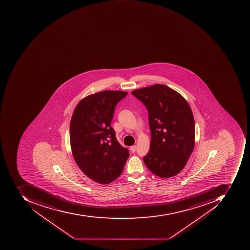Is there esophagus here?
Instances as JSON below:
<instances>
[{
  "mask_svg": "<svg viewBox=\"0 0 250 250\" xmlns=\"http://www.w3.org/2000/svg\"><path fill=\"white\" fill-rule=\"evenodd\" d=\"M130 149H131V152L134 153V152H135L136 150H137V146H131V148H130Z\"/></svg>",
  "mask_w": 250,
  "mask_h": 250,
  "instance_id": "1",
  "label": "esophagus"
}]
</instances>
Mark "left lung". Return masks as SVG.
<instances>
[{"label":"left lung","instance_id":"8db88e82","mask_svg":"<svg viewBox=\"0 0 250 250\" xmlns=\"http://www.w3.org/2000/svg\"><path fill=\"white\" fill-rule=\"evenodd\" d=\"M146 107L150 148L144 157L147 168L162 178L178 174L194 146V120L188 102L178 92L156 84L131 92Z\"/></svg>","mask_w":250,"mask_h":250}]
</instances>
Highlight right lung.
Returning <instances> with one entry per match:
<instances>
[{
	"mask_svg": "<svg viewBox=\"0 0 250 250\" xmlns=\"http://www.w3.org/2000/svg\"><path fill=\"white\" fill-rule=\"evenodd\" d=\"M127 92L103 91L79 102L70 125L72 153L80 170L100 184L123 173L129 151L118 142L110 126L115 108Z\"/></svg>",
	"mask_w": 250,
	"mask_h": 250,
	"instance_id": "right-lung-1",
	"label": "right lung"
}]
</instances>
